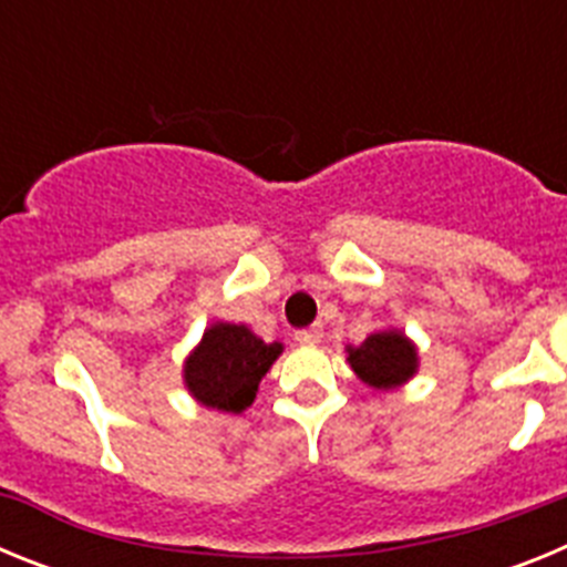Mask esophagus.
<instances>
[{
	"label": "esophagus",
	"mask_w": 567,
	"mask_h": 567,
	"mask_svg": "<svg viewBox=\"0 0 567 567\" xmlns=\"http://www.w3.org/2000/svg\"><path fill=\"white\" fill-rule=\"evenodd\" d=\"M320 338H323V329L320 327H309V329H300V332H295V340H298L300 346H315V343H320Z\"/></svg>",
	"instance_id": "obj_1"
}]
</instances>
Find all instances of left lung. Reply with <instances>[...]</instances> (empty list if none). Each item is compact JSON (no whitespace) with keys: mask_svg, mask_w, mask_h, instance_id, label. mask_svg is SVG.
Here are the masks:
<instances>
[{"mask_svg":"<svg viewBox=\"0 0 567 567\" xmlns=\"http://www.w3.org/2000/svg\"><path fill=\"white\" fill-rule=\"evenodd\" d=\"M346 363L378 392L400 389L417 374L420 354L414 340L400 329H378L363 343L346 346Z\"/></svg>","mask_w":567,"mask_h":567,"instance_id":"8db88e82","label":"left lung"}]
</instances>
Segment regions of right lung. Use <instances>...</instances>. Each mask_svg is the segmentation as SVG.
<instances>
[{
    "instance_id": "obj_1",
    "label": "right lung",
    "mask_w": 567,
    "mask_h": 567,
    "mask_svg": "<svg viewBox=\"0 0 567 567\" xmlns=\"http://www.w3.org/2000/svg\"><path fill=\"white\" fill-rule=\"evenodd\" d=\"M280 352L284 343L278 340L267 343L244 323L215 320L184 360V385L195 403L215 412H247Z\"/></svg>"
}]
</instances>
